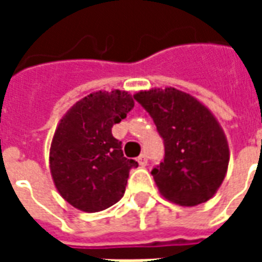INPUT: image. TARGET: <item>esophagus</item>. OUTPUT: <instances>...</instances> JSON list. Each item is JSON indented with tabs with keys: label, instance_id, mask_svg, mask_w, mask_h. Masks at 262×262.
Here are the masks:
<instances>
[{
	"label": "esophagus",
	"instance_id": "esophagus-1",
	"mask_svg": "<svg viewBox=\"0 0 262 262\" xmlns=\"http://www.w3.org/2000/svg\"><path fill=\"white\" fill-rule=\"evenodd\" d=\"M137 161H139V165H140V167H146V165H147V159H146V156H140V157L137 159Z\"/></svg>",
	"mask_w": 262,
	"mask_h": 262
}]
</instances>
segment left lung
<instances>
[{
  "mask_svg": "<svg viewBox=\"0 0 262 262\" xmlns=\"http://www.w3.org/2000/svg\"><path fill=\"white\" fill-rule=\"evenodd\" d=\"M164 140V161L151 171L160 193L181 206L208 202L225 180L230 150L225 130L201 101L174 86L136 92Z\"/></svg>",
  "mask_w": 262,
  "mask_h": 262,
  "instance_id": "left-lung-1",
  "label": "left lung"
}]
</instances>
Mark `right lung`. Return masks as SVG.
<instances>
[{
    "instance_id": "obj_1",
    "label": "right lung",
    "mask_w": 262,
    "mask_h": 262,
    "mask_svg": "<svg viewBox=\"0 0 262 262\" xmlns=\"http://www.w3.org/2000/svg\"><path fill=\"white\" fill-rule=\"evenodd\" d=\"M135 106L127 91H95L81 98L56 127L49 167L61 198L86 213L108 209L123 196L135 160L123 157L112 126Z\"/></svg>"
}]
</instances>
